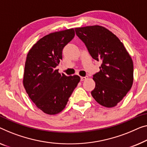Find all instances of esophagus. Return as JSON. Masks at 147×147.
<instances>
[{
    "label": "esophagus",
    "mask_w": 147,
    "mask_h": 147,
    "mask_svg": "<svg viewBox=\"0 0 147 147\" xmlns=\"http://www.w3.org/2000/svg\"><path fill=\"white\" fill-rule=\"evenodd\" d=\"M88 78V76H81L80 77V80L81 81H84L85 80H86Z\"/></svg>",
    "instance_id": "obj_1"
}]
</instances>
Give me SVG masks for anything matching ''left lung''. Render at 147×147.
I'll return each instance as SVG.
<instances>
[{"label":"left lung","instance_id":"1","mask_svg":"<svg viewBox=\"0 0 147 147\" xmlns=\"http://www.w3.org/2000/svg\"><path fill=\"white\" fill-rule=\"evenodd\" d=\"M74 30L92 57L102 63L100 71L93 75L96 86L92 96L103 106H115L133 85L132 59L119 38L104 27L96 25Z\"/></svg>","mask_w":147,"mask_h":147}]
</instances>
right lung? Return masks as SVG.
Listing matches in <instances>:
<instances>
[{
    "mask_svg": "<svg viewBox=\"0 0 147 147\" xmlns=\"http://www.w3.org/2000/svg\"><path fill=\"white\" fill-rule=\"evenodd\" d=\"M73 28L51 33L33 45L27 55L23 84L30 99L45 113L55 115L65 108L80 80L59 73L63 48L74 37Z\"/></svg>",
    "mask_w": 147,
    "mask_h": 147,
    "instance_id": "obj_1",
    "label": "right lung"
}]
</instances>
